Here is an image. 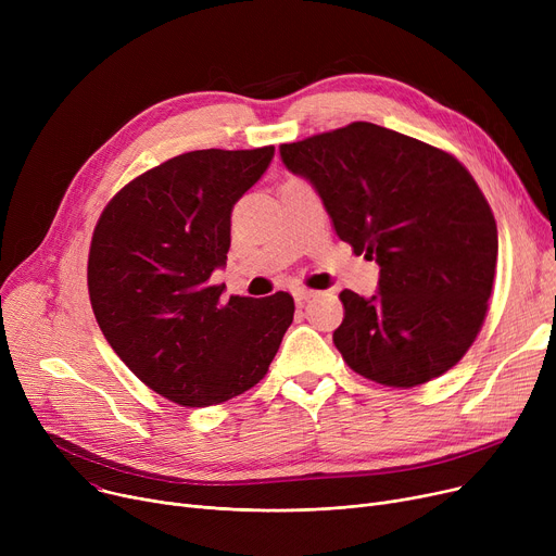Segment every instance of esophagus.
<instances>
[{"mask_svg": "<svg viewBox=\"0 0 556 556\" xmlns=\"http://www.w3.org/2000/svg\"><path fill=\"white\" fill-rule=\"evenodd\" d=\"M290 293H293V298H295V302H306L311 295H313V290L311 288H304V286H295L293 290H290Z\"/></svg>", "mask_w": 556, "mask_h": 556, "instance_id": "34e87169", "label": "esophagus"}]
</instances>
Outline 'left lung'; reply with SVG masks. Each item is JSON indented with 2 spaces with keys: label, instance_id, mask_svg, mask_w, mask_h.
<instances>
[{
  "label": "left lung",
  "instance_id": "obj_1",
  "mask_svg": "<svg viewBox=\"0 0 556 556\" xmlns=\"http://www.w3.org/2000/svg\"><path fill=\"white\" fill-rule=\"evenodd\" d=\"M279 155L323 198L338 237L381 268L371 298L340 293L333 342L346 365L390 388L448 371L484 323L498 256V229L471 173L367 122L281 143Z\"/></svg>",
  "mask_w": 556,
  "mask_h": 556
}]
</instances>
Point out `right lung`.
<instances>
[{"label": "right lung", "instance_id": "add662e5", "mask_svg": "<svg viewBox=\"0 0 556 556\" xmlns=\"http://www.w3.org/2000/svg\"><path fill=\"white\" fill-rule=\"evenodd\" d=\"M275 146L191 151L126 185L103 210L87 263L97 323L141 383L173 403L204 407L266 376L295 302L220 298L229 216L261 180Z\"/></svg>", "mask_w": 556, "mask_h": 556}]
</instances>
